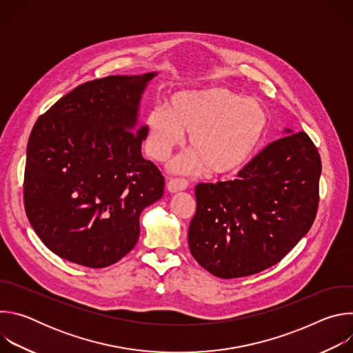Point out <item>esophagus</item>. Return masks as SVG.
<instances>
[{"label":"esophagus","mask_w":353,"mask_h":353,"mask_svg":"<svg viewBox=\"0 0 353 353\" xmlns=\"http://www.w3.org/2000/svg\"><path fill=\"white\" fill-rule=\"evenodd\" d=\"M188 187V181L184 179H172L168 183V190L170 192H179V191H184Z\"/></svg>","instance_id":"esophagus-1"}]
</instances>
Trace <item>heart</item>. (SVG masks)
Masks as SVG:
<instances>
[{"label":"heart","instance_id":"obj_1","mask_svg":"<svg viewBox=\"0 0 353 353\" xmlns=\"http://www.w3.org/2000/svg\"><path fill=\"white\" fill-rule=\"evenodd\" d=\"M146 154L157 162L169 158L188 134L191 152L172 163L177 173L230 177L254 158L270 128V114L256 99L223 86L181 90L169 109L157 106L145 117Z\"/></svg>","mask_w":353,"mask_h":353}]
</instances>
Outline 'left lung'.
Masks as SVG:
<instances>
[{
  "instance_id": "obj_1",
  "label": "left lung",
  "mask_w": 353,
  "mask_h": 353,
  "mask_svg": "<svg viewBox=\"0 0 353 353\" xmlns=\"http://www.w3.org/2000/svg\"><path fill=\"white\" fill-rule=\"evenodd\" d=\"M267 145L229 181L199 183L188 228L195 261L230 279L279 263L312 228L319 208L321 159L306 132Z\"/></svg>"
}]
</instances>
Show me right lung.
<instances>
[{
  "label": "right lung",
  "mask_w": 353,
  "mask_h": 353,
  "mask_svg": "<svg viewBox=\"0 0 353 353\" xmlns=\"http://www.w3.org/2000/svg\"><path fill=\"white\" fill-rule=\"evenodd\" d=\"M154 77L85 82L30 132L25 211L44 245L67 261L105 268L121 260L138 241L142 210L163 195L162 173L141 154L146 127H138L141 97Z\"/></svg>",
  "instance_id": "1"
}]
</instances>
